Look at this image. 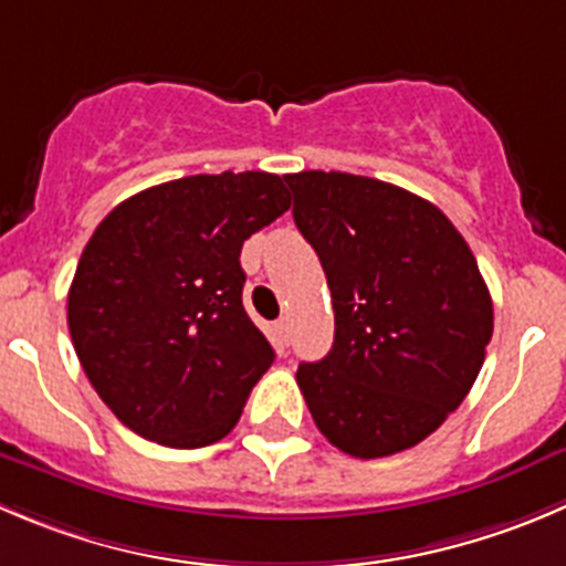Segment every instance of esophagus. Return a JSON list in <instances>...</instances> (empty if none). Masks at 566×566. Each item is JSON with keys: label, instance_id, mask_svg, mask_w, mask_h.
Segmentation results:
<instances>
[{"label": "esophagus", "instance_id": "34e87169", "mask_svg": "<svg viewBox=\"0 0 566 566\" xmlns=\"http://www.w3.org/2000/svg\"><path fill=\"white\" fill-rule=\"evenodd\" d=\"M276 334H279V339H282V343L287 345V339H290V321H287V317H279V321H276Z\"/></svg>", "mask_w": 566, "mask_h": 566}]
</instances>
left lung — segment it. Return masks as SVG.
Wrapping results in <instances>:
<instances>
[{
    "instance_id": "1",
    "label": "left lung",
    "mask_w": 566,
    "mask_h": 566,
    "mask_svg": "<svg viewBox=\"0 0 566 566\" xmlns=\"http://www.w3.org/2000/svg\"><path fill=\"white\" fill-rule=\"evenodd\" d=\"M284 182L334 304L332 350L295 373L312 420L356 459L415 448L484 365L495 315L479 262L446 212L409 190L343 171Z\"/></svg>"
}]
</instances>
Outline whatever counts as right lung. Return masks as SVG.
<instances>
[{
	"label": "right lung",
	"mask_w": 566,
	"mask_h": 566,
	"mask_svg": "<svg viewBox=\"0 0 566 566\" xmlns=\"http://www.w3.org/2000/svg\"><path fill=\"white\" fill-rule=\"evenodd\" d=\"M290 210L282 177L199 174L120 201L87 240L69 332L98 398L168 448L223 440L273 348L243 310L240 249Z\"/></svg>",
	"instance_id": "obj_1"
}]
</instances>
